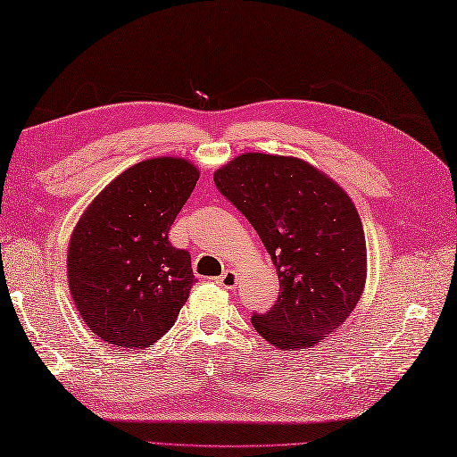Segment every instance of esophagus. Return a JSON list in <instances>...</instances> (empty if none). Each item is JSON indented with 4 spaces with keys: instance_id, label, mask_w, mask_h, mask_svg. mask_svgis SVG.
Returning a JSON list of instances; mask_svg holds the SVG:
<instances>
[{
    "instance_id": "34e87169",
    "label": "esophagus",
    "mask_w": 457,
    "mask_h": 457,
    "mask_svg": "<svg viewBox=\"0 0 457 457\" xmlns=\"http://www.w3.org/2000/svg\"><path fill=\"white\" fill-rule=\"evenodd\" d=\"M217 282H219V287H222V288L235 290L237 284H238V274L235 270H227V272L220 274V277L217 278Z\"/></svg>"
}]
</instances>
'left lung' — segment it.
<instances>
[{
    "label": "left lung",
    "mask_w": 457,
    "mask_h": 457,
    "mask_svg": "<svg viewBox=\"0 0 457 457\" xmlns=\"http://www.w3.org/2000/svg\"><path fill=\"white\" fill-rule=\"evenodd\" d=\"M214 185L261 237L278 274V300L251 322L280 350L322 342L356 308L366 284V238L344 188L298 157L245 153Z\"/></svg>",
    "instance_id": "1"
}]
</instances>
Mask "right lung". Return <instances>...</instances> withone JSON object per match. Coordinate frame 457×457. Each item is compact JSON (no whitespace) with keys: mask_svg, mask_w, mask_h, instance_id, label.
<instances>
[{"mask_svg":"<svg viewBox=\"0 0 457 457\" xmlns=\"http://www.w3.org/2000/svg\"><path fill=\"white\" fill-rule=\"evenodd\" d=\"M199 175L180 157L141 161L77 220L67 248L69 292L99 340L143 350L175 324L195 274L191 254L169 243V230Z\"/></svg>","mask_w":457,"mask_h":457,"instance_id":"right-lung-1","label":"right lung"}]
</instances>
